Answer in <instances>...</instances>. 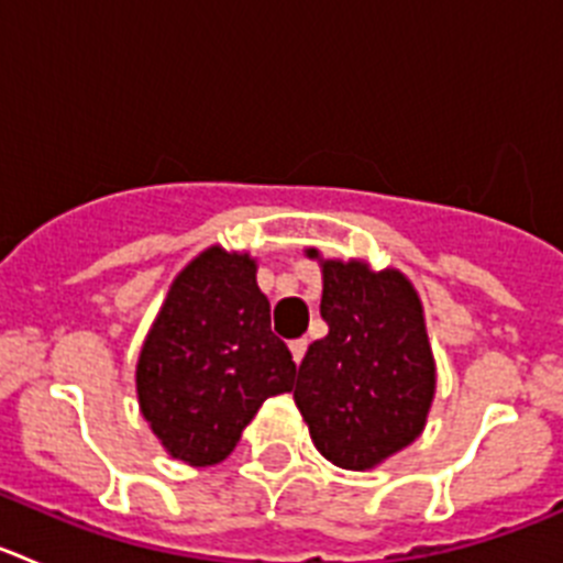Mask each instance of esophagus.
Wrapping results in <instances>:
<instances>
[{
  "instance_id": "1",
  "label": "esophagus",
  "mask_w": 563,
  "mask_h": 563,
  "mask_svg": "<svg viewBox=\"0 0 563 563\" xmlns=\"http://www.w3.org/2000/svg\"><path fill=\"white\" fill-rule=\"evenodd\" d=\"M290 352H292V361L301 363V357L307 355V338H296V341H290Z\"/></svg>"
}]
</instances>
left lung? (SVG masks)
Wrapping results in <instances>:
<instances>
[{"label": "left lung", "mask_w": 563, "mask_h": 563, "mask_svg": "<svg viewBox=\"0 0 563 563\" xmlns=\"http://www.w3.org/2000/svg\"><path fill=\"white\" fill-rule=\"evenodd\" d=\"M321 318L330 332L310 343L292 397L316 449L366 471L420 437L434 400L420 298L397 271L324 262Z\"/></svg>", "instance_id": "obj_1"}]
</instances>
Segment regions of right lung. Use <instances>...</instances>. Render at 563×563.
Here are the masks:
<instances>
[{
	"label": "right lung",
	"mask_w": 563,
	"mask_h": 563,
	"mask_svg": "<svg viewBox=\"0 0 563 563\" xmlns=\"http://www.w3.org/2000/svg\"><path fill=\"white\" fill-rule=\"evenodd\" d=\"M296 363L271 330L247 253L208 247L174 278L141 361L143 417L174 460L217 465L258 406L292 389Z\"/></svg>",
	"instance_id": "add662e5"
}]
</instances>
